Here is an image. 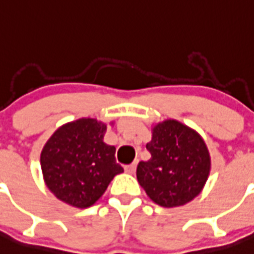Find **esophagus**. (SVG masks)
I'll use <instances>...</instances> for the list:
<instances>
[{"instance_id": "esophagus-1", "label": "esophagus", "mask_w": 254, "mask_h": 254, "mask_svg": "<svg viewBox=\"0 0 254 254\" xmlns=\"http://www.w3.org/2000/svg\"><path fill=\"white\" fill-rule=\"evenodd\" d=\"M135 169H136V162H133V164L125 166V171H127V174H134L135 173Z\"/></svg>"}]
</instances>
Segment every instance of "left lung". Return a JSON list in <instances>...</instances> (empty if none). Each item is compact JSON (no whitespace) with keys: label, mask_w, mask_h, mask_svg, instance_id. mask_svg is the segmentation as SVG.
<instances>
[{"label":"left lung","mask_w":254,"mask_h":254,"mask_svg":"<svg viewBox=\"0 0 254 254\" xmlns=\"http://www.w3.org/2000/svg\"><path fill=\"white\" fill-rule=\"evenodd\" d=\"M148 161H140L136 179L154 203L178 207L200 193L211 161L199 135L179 121L167 120L153 127L147 143Z\"/></svg>","instance_id":"left-lung-1"}]
</instances>
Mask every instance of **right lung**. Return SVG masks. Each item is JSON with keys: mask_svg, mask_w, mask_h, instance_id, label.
I'll list each match as a JSON object with an SVG mask.
<instances>
[{"mask_svg": "<svg viewBox=\"0 0 254 254\" xmlns=\"http://www.w3.org/2000/svg\"><path fill=\"white\" fill-rule=\"evenodd\" d=\"M106 125L79 119L57 129L41 154L48 189L59 199L87 208L105 193L115 175L124 169L116 162L114 145L106 144Z\"/></svg>", "mask_w": 254, "mask_h": 254, "instance_id": "obj_1", "label": "right lung"}]
</instances>
